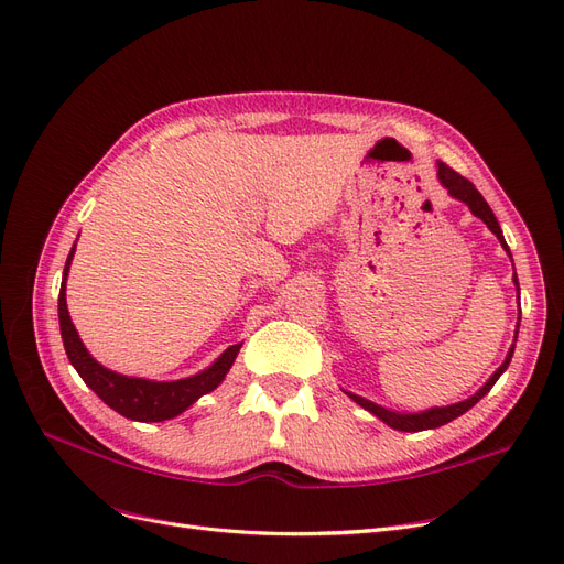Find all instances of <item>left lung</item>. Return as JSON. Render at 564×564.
<instances>
[{"instance_id": "8db88e82", "label": "left lung", "mask_w": 564, "mask_h": 564, "mask_svg": "<svg viewBox=\"0 0 564 564\" xmlns=\"http://www.w3.org/2000/svg\"><path fill=\"white\" fill-rule=\"evenodd\" d=\"M437 177H440V183L448 189V194H452V196L458 198V200H463V204H467V208L471 210V215L486 221V227H488L495 236H498L500 245L505 247L507 254H509V247H507V242H505L500 224H498V219H495L490 206L486 204V198L479 194V189H477L475 185H471L467 177H463L460 173H456L454 169H448V166L442 164V162L437 164ZM509 257H511V254H509ZM513 284L518 286L516 273H513ZM511 356H513V345H511V349H509V354H507V358H505V364H502L498 370H495V375L486 381V384H484L475 395L463 400V402H456V404H446V408H433V410H425V412H419V414H398V412L379 408V404H375V402H370V400H366V398H360V395H354V393H349V391H347V395H349L354 402H358L360 408L368 410L370 414H375L377 419L384 421L387 425L395 427V431H404V433L431 431V427H440V425H444V423H448V421H454V419H458L460 414H465L467 410L475 408V404L492 389L495 381L500 379V375L507 370Z\"/></svg>"}]
</instances>
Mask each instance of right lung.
<instances>
[{
  "label": "right lung",
  "instance_id": "right-lung-1",
  "mask_svg": "<svg viewBox=\"0 0 564 564\" xmlns=\"http://www.w3.org/2000/svg\"><path fill=\"white\" fill-rule=\"evenodd\" d=\"M74 252H76V245L72 247L69 259H66L59 299H57L62 343L76 372L83 377L85 384L108 404L110 410H116L118 414L131 421H143V423L166 421L177 416L180 412H185L200 395L210 393L221 384V379L231 370L242 345L229 347L204 372L187 379H177V381H150L139 377H124L97 364V360L85 349V345L80 343L78 330L72 324L69 310H66V273H69Z\"/></svg>",
  "mask_w": 564,
  "mask_h": 564
}]
</instances>
